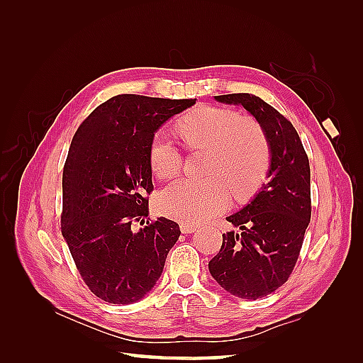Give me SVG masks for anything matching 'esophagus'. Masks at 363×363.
Masks as SVG:
<instances>
[{"label": "esophagus", "mask_w": 363, "mask_h": 363, "mask_svg": "<svg viewBox=\"0 0 363 363\" xmlns=\"http://www.w3.org/2000/svg\"><path fill=\"white\" fill-rule=\"evenodd\" d=\"M180 230H182V233H192L196 230V225L192 223H182Z\"/></svg>", "instance_id": "esophagus-1"}]
</instances>
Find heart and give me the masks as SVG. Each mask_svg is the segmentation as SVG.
I'll return each mask as SVG.
<instances>
[{"mask_svg": "<svg viewBox=\"0 0 363 363\" xmlns=\"http://www.w3.org/2000/svg\"><path fill=\"white\" fill-rule=\"evenodd\" d=\"M188 150L206 148L203 180H175L159 192L157 211L182 223H200L223 212L230 192L236 201H248L262 191L272 167L267 131L256 119L227 107L199 106L174 124ZM150 169L156 179L174 177L182 169V155L167 135L152 136L148 147Z\"/></svg>", "mask_w": 363, "mask_h": 363, "instance_id": "heart-1", "label": "heart"}]
</instances>
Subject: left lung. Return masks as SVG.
Returning <instances> with one entry per match:
<instances>
[{"label":"left lung","instance_id":"obj_1","mask_svg":"<svg viewBox=\"0 0 363 363\" xmlns=\"http://www.w3.org/2000/svg\"><path fill=\"white\" fill-rule=\"evenodd\" d=\"M216 101L240 104L267 131L272 150L271 180L242 211L228 216L239 233L223 235L208 271L235 296L257 300L286 283L298 260L312 215L311 167L291 121L262 98L227 94Z\"/></svg>","mask_w":363,"mask_h":363}]
</instances>
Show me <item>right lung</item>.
<instances>
[{
	"label": "right lung",
	"mask_w": 363,
	"mask_h": 363,
	"mask_svg": "<svg viewBox=\"0 0 363 363\" xmlns=\"http://www.w3.org/2000/svg\"><path fill=\"white\" fill-rule=\"evenodd\" d=\"M195 101L116 95L75 131L63 167L62 235L98 298L135 303L160 277L180 228L163 216L144 225L155 191L148 147L164 121Z\"/></svg>",
	"instance_id": "1"
}]
</instances>
